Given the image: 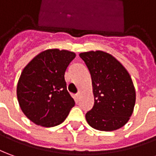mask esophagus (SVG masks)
Segmentation results:
<instances>
[{
    "mask_svg": "<svg viewBox=\"0 0 156 156\" xmlns=\"http://www.w3.org/2000/svg\"><path fill=\"white\" fill-rule=\"evenodd\" d=\"M79 97H80V93H77V94H76V98H79Z\"/></svg>",
    "mask_w": 156,
    "mask_h": 156,
    "instance_id": "1",
    "label": "esophagus"
}]
</instances>
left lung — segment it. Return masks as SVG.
Here are the masks:
<instances>
[{"mask_svg":"<svg viewBox=\"0 0 156 156\" xmlns=\"http://www.w3.org/2000/svg\"><path fill=\"white\" fill-rule=\"evenodd\" d=\"M91 74L94 105L86 114L92 128L110 132L126 124L133 112L136 92L125 67L103 51L80 53Z\"/></svg>","mask_w":156,"mask_h":156,"instance_id":"left-lung-1","label":"left lung"}]
</instances>
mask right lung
Segmentation results:
<instances>
[{
	"label": "right lung",
	"mask_w": 156,
	"mask_h": 156,
	"mask_svg": "<svg viewBox=\"0 0 156 156\" xmlns=\"http://www.w3.org/2000/svg\"><path fill=\"white\" fill-rule=\"evenodd\" d=\"M75 58L73 51L48 49L35 56L21 73L18 101L23 113L36 125H59L75 106L64 80L66 69Z\"/></svg>",
	"instance_id": "1"
}]
</instances>
